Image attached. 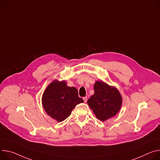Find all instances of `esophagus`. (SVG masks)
I'll use <instances>...</instances> for the list:
<instances>
[{
    "label": "esophagus",
    "mask_w": 160,
    "mask_h": 160,
    "mask_svg": "<svg viewBox=\"0 0 160 160\" xmlns=\"http://www.w3.org/2000/svg\"><path fill=\"white\" fill-rule=\"evenodd\" d=\"M83 101H84V102L86 103L87 101H88V98H87V97H84V98H83Z\"/></svg>",
    "instance_id": "34e87169"
}]
</instances>
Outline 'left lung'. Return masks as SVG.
<instances>
[{"mask_svg":"<svg viewBox=\"0 0 160 160\" xmlns=\"http://www.w3.org/2000/svg\"><path fill=\"white\" fill-rule=\"evenodd\" d=\"M94 93L88 99V104L96 117L105 121L119 112L122 103V96L119 90L101 81H96L94 85Z\"/></svg>","mask_w":160,"mask_h":160,"instance_id":"1","label":"left lung"}]
</instances>
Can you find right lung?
<instances>
[{
	"mask_svg": "<svg viewBox=\"0 0 160 160\" xmlns=\"http://www.w3.org/2000/svg\"><path fill=\"white\" fill-rule=\"evenodd\" d=\"M42 105L46 113L57 122H62L71 115L77 105L83 103L75 87L67 85L66 80H54L42 96Z\"/></svg>",
	"mask_w": 160,
	"mask_h": 160,
	"instance_id": "right-lung-1",
	"label": "right lung"
}]
</instances>
